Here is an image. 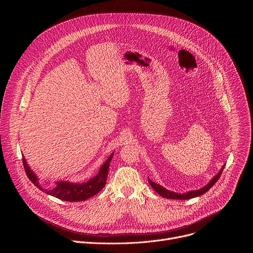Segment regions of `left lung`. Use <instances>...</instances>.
<instances>
[{
    "mask_svg": "<svg viewBox=\"0 0 253 253\" xmlns=\"http://www.w3.org/2000/svg\"><path fill=\"white\" fill-rule=\"evenodd\" d=\"M224 166H225V164L222 166V168L220 169V171H219L217 174H216L204 187H202V188H200V189H197V190H191V191H188V192H185V193H177V192H174V191H170V190L164 188L163 186H161V185H159V184L153 182L152 180H150L149 178H148V181H149V184L152 186V188H153L159 195H161V196L164 197V198L180 199V200H181V199H182V200H183V199H184V200H185V199H190V198H194V197L203 195V194L206 193L216 182H217L219 177H220V175H221V173H222V171H223V169H224Z\"/></svg>",
    "mask_w": 253,
    "mask_h": 253,
    "instance_id": "8db88e82",
    "label": "left lung"
}]
</instances>
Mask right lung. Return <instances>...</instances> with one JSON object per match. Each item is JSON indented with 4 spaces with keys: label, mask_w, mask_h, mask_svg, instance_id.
I'll list each match as a JSON object with an SVG mask.
<instances>
[{
    "label": "right lung",
    "mask_w": 253,
    "mask_h": 253,
    "mask_svg": "<svg viewBox=\"0 0 253 253\" xmlns=\"http://www.w3.org/2000/svg\"><path fill=\"white\" fill-rule=\"evenodd\" d=\"M112 157H113V153L100 167L98 174L92 177L91 179H89L87 182L73 183L69 181H57L56 186L50 189H46L40 184L37 175L34 173L33 170H31L25 157H23V165H24L27 176L31 180V182H33V184L35 186H37L41 191H44L45 193L52 195L61 200L74 202V201H84L96 195L98 192H100L103 189V187L106 184L108 170H109V165Z\"/></svg>",
    "instance_id": "1"
}]
</instances>
